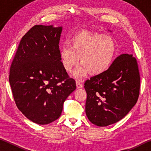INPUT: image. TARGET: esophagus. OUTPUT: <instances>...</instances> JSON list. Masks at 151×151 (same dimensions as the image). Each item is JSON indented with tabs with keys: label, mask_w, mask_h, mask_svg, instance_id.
<instances>
[{
	"label": "esophagus",
	"mask_w": 151,
	"mask_h": 151,
	"mask_svg": "<svg viewBox=\"0 0 151 151\" xmlns=\"http://www.w3.org/2000/svg\"><path fill=\"white\" fill-rule=\"evenodd\" d=\"M76 88H83V84H82V83H81V81H79V80L76 81Z\"/></svg>",
	"instance_id": "esophagus-1"
}]
</instances>
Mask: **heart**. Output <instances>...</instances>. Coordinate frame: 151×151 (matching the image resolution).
<instances>
[{
  "instance_id": "1",
  "label": "heart",
  "mask_w": 151,
  "mask_h": 151,
  "mask_svg": "<svg viewBox=\"0 0 151 151\" xmlns=\"http://www.w3.org/2000/svg\"><path fill=\"white\" fill-rule=\"evenodd\" d=\"M70 47L63 46L59 52L63 67L70 73L79 63L73 75L81 78L87 74L98 75L103 73L112 65L116 47L111 37L99 32L81 30L69 40Z\"/></svg>"
}]
</instances>
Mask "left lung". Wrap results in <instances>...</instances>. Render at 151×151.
<instances>
[{
	"mask_svg": "<svg viewBox=\"0 0 151 151\" xmlns=\"http://www.w3.org/2000/svg\"><path fill=\"white\" fill-rule=\"evenodd\" d=\"M85 112L92 123L106 127L123 119L137 103L140 75L137 59L122 54L101 75L86 81Z\"/></svg>",
	"mask_w": 151,
	"mask_h": 151,
	"instance_id": "1",
	"label": "left lung"
}]
</instances>
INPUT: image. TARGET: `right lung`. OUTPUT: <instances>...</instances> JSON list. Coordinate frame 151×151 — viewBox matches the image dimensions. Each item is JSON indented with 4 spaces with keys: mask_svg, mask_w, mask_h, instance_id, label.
<instances>
[{
    "mask_svg": "<svg viewBox=\"0 0 151 151\" xmlns=\"http://www.w3.org/2000/svg\"><path fill=\"white\" fill-rule=\"evenodd\" d=\"M63 27L35 25L20 40L10 69L17 106L30 121L47 124L59 118L76 86L60 60Z\"/></svg>",
    "mask_w": 151,
    "mask_h": 151,
    "instance_id": "1",
    "label": "right lung"
}]
</instances>
